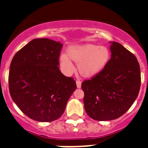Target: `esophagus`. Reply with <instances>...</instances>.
Returning <instances> with one entry per match:
<instances>
[{
    "instance_id": "34e87169",
    "label": "esophagus",
    "mask_w": 148,
    "mask_h": 148,
    "mask_svg": "<svg viewBox=\"0 0 148 148\" xmlns=\"http://www.w3.org/2000/svg\"><path fill=\"white\" fill-rule=\"evenodd\" d=\"M76 85H77V87L78 88H81V81L80 80H76Z\"/></svg>"
}]
</instances>
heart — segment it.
<instances>
[{
	"label": "heart",
	"mask_w": 148,
	"mask_h": 148,
	"mask_svg": "<svg viewBox=\"0 0 148 148\" xmlns=\"http://www.w3.org/2000/svg\"><path fill=\"white\" fill-rule=\"evenodd\" d=\"M67 54L60 56V62L68 73L74 70L71 60L78 65V72L84 78H92L101 73L110 60L108 47L93 44L71 46Z\"/></svg>",
	"instance_id": "heart-1"
}]
</instances>
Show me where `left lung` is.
Masks as SVG:
<instances>
[{
  "instance_id": "8db88e82",
  "label": "left lung",
  "mask_w": 148,
  "mask_h": 148,
  "mask_svg": "<svg viewBox=\"0 0 148 148\" xmlns=\"http://www.w3.org/2000/svg\"><path fill=\"white\" fill-rule=\"evenodd\" d=\"M112 57L105 68L81 84L85 111L97 121L115 120L131 108L141 85L136 56L116 42L111 45Z\"/></svg>"
}]
</instances>
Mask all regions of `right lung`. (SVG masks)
Masks as SVG:
<instances>
[{"mask_svg":"<svg viewBox=\"0 0 148 148\" xmlns=\"http://www.w3.org/2000/svg\"><path fill=\"white\" fill-rule=\"evenodd\" d=\"M62 44L34 39L12 59L9 73L10 95L22 112L38 122L57 120L76 89L74 78L59 70Z\"/></svg>","mask_w":148,"mask_h":148,"instance_id":"right-lung-1","label":"right lung"}]
</instances>
